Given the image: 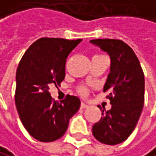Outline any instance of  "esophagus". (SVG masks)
Segmentation results:
<instances>
[{"label":"esophagus","mask_w":156,"mask_h":156,"mask_svg":"<svg viewBox=\"0 0 156 156\" xmlns=\"http://www.w3.org/2000/svg\"><path fill=\"white\" fill-rule=\"evenodd\" d=\"M81 108H87L88 107V105L87 104H86V103H84V102H82V103H81Z\"/></svg>","instance_id":"esophagus-1"}]
</instances>
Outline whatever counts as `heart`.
Instances as JSON below:
<instances>
[{"label":"heart","mask_w":156,"mask_h":156,"mask_svg":"<svg viewBox=\"0 0 156 156\" xmlns=\"http://www.w3.org/2000/svg\"><path fill=\"white\" fill-rule=\"evenodd\" d=\"M97 56H99V55H97ZM79 92H80L81 94H82V95H86V94H87V88H86V87H80Z\"/></svg>","instance_id":"obj_1"}]
</instances>
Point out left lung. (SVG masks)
<instances>
[{"mask_svg":"<svg viewBox=\"0 0 156 156\" xmlns=\"http://www.w3.org/2000/svg\"><path fill=\"white\" fill-rule=\"evenodd\" d=\"M90 43L111 57V69L104 86L112 108L92 127L99 142L116 145L133 132L144 105L145 79L139 60L132 48L121 40L96 39ZM100 108V107H99Z\"/></svg>","mask_w":156,"mask_h":156,"instance_id":"1","label":"left lung"}]
</instances>
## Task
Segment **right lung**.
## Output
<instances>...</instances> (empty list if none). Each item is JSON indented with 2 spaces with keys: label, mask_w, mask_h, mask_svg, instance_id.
<instances>
[{
  "label": "right lung",
  "mask_w": 156,
  "mask_h": 156,
  "mask_svg": "<svg viewBox=\"0 0 156 156\" xmlns=\"http://www.w3.org/2000/svg\"><path fill=\"white\" fill-rule=\"evenodd\" d=\"M81 41L41 38L28 48L18 66L17 111L23 127L38 141L52 142L61 138L69 119L80 108L78 97L68 95L61 102L54 101L48 90L65 79L66 58Z\"/></svg>",
  "instance_id": "1"
}]
</instances>
